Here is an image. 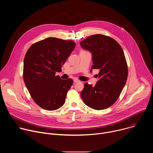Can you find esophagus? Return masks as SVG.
<instances>
[{
  "label": "esophagus",
  "instance_id": "obj_1",
  "mask_svg": "<svg viewBox=\"0 0 153 153\" xmlns=\"http://www.w3.org/2000/svg\"><path fill=\"white\" fill-rule=\"evenodd\" d=\"M73 81H74V83H77V82H80V80H78V79H74V80H73Z\"/></svg>",
  "mask_w": 153,
  "mask_h": 153
}]
</instances>
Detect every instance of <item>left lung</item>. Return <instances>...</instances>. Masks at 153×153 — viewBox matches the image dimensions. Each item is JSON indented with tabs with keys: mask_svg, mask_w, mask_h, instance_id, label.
Masks as SVG:
<instances>
[{
	"mask_svg": "<svg viewBox=\"0 0 153 153\" xmlns=\"http://www.w3.org/2000/svg\"><path fill=\"white\" fill-rule=\"evenodd\" d=\"M80 44L92 54L91 69L99 70L96 85L85 83L81 97L85 105L94 110L106 109L119 98L127 80L128 66L123 51L116 40L102 34L89 36Z\"/></svg>",
	"mask_w": 153,
	"mask_h": 153,
	"instance_id": "left-lung-1",
	"label": "left lung"
}]
</instances>
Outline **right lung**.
Segmentation results:
<instances>
[{
	"label": "right lung",
	"instance_id": "1",
	"mask_svg": "<svg viewBox=\"0 0 153 153\" xmlns=\"http://www.w3.org/2000/svg\"><path fill=\"white\" fill-rule=\"evenodd\" d=\"M75 46L72 40L48 37L28 50L24 60V82L34 101L43 109L53 111L65 103L73 80H62L56 73L62 71Z\"/></svg>",
	"mask_w": 153,
	"mask_h": 153
}]
</instances>
